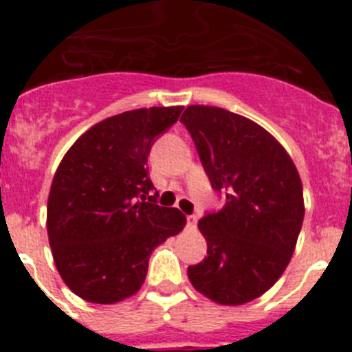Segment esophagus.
I'll list each match as a JSON object with an SVG mask.
<instances>
[{
	"instance_id": "obj_1",
	"label": "esophagus",
	"mask_w": 352,
	"mask_h": 352,
	"mask_svg": "<svg viewBox=\"0 0 352 352\" xmlns=\"http://www.w3.org/2000/svg\"><path fill=\"white\" fill-rule=\"evenodd\" d=\"M186 226L190 227V229H194V227L197 226V217H195V214H188V217H186Z\"/></svg>"
}]
</instances>
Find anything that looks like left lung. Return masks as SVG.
Masks as SVG:
<instances>
[{
	"label": "left lung",
	"instance_id": "1",
	"mask_svg": "<svg viewBox=\"0 0 352 352\" xmlns=\"http://www.w3.org/2000/svg\"><path fill=\"white\" fill-rule=\"evenodd\" d=\"M190 132L226 206L199 220L208 257L188 268L195 291L219 305L263 296L287 268L303 223V186L284 146L268 130L211 105H188Z\"/></svg>",
	"mask_w": 352,
	"mask_h": 352
}]
</instances>
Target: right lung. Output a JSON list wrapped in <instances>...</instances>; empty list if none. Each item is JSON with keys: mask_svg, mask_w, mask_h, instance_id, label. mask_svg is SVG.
Segmentation results:
<instances>
[{"mask_svg": "<svg viewBox=\"0 0 352 352\" xmlns=\"http://www.w3.org/2000/svg\"><path fill=\"white\" fill-rule=\"evenodd\" d=\"M182 105L135 109L84 132L56 169L47 234L58 272L89 303L133 296L151 252L186 223L178 208L157 204L148 176L155 138L176 123Z\"/></svg>", "mask_w": 352, "mask_h": 352, "instance_id": "1", "label": "right lung"}]
</instances>
